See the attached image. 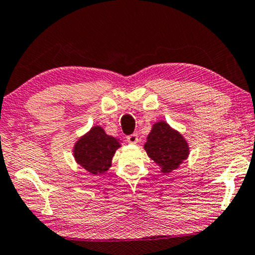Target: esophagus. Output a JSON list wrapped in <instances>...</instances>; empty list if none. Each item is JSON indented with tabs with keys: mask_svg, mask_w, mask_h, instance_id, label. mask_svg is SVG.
<instances>
[{
	"mask_svg": "<svg viewBox=\"0 0 255 255\" xmlns=\"http://www.w3.org/2000/svg\"><path fill=\"white\" fill-rule=\"evenodd\" d=\"M127 141L128 143H132V144L137 143V141H139V136H137L136 133H133V134L127 136Z\"/></svg>",
	"mask_w": 255,
	"mask_h": 255,
	"instance_id": "34e87169",
	"label": "esophagus"
}]
</instances>
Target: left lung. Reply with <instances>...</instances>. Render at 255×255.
<instances>
[{
	"label": "left lung",
	"mask_w": 255,
	"mask_h": 255,
	"mask_svg": "<svg viewBox=\"0 0 255 255\" xmlns=\"http://www.w3.org/2000/svg\"><path fill=\"white\" fill-rule=\"evenodd\" d=\"M144 149L164 174L178 168L190 152L189 144L181 133L173 130L164 121L152 125Z\"/></svg>",
	"instance_id": "8db88e82"
}]
</instances>
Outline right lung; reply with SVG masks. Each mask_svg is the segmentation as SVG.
Instances as JSON below:
<instances>
[{"label": "right lung", "mask_w": 255, "mask_h": 255, "mask_svg": "<svg viewBox=\"0 0 255 255\" xmlns=\"http://www.w3.org/2000/svg\"><path fill=\"white\" fill-rule=\"evenodd\" d=\"M121 144L102 127H94L77 141L73 155L77 162L91 174H103L110 168L112 158Z\"/></svg>", "instance_id": "right-lung-1"}]
</instances>
